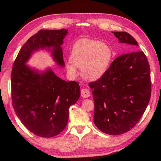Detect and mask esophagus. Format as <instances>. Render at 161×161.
Here are the masks:
<instances>
[{"label": "esophagus", "mask_w": 161, "mask_h": 161, "mask_svg": "<svg viewBox=\"0 0 161 161\" xmlns=\"http://www.w3.org/2000/svg\"><path fill=\"white\" fill-rule=\"evenodd\" d=\"M80 94L82 97H84V98H87V97H89L90 96L91 92H90L89 90L83 88V89H82L80 91Z\"/></svg>", "instance_id": "34e87169"}]
</instances>
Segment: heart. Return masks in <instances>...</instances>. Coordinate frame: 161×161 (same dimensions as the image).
Listing matches in <instances>:
<instances>
[{
    "mask_svg": "<svg viewBox=\"0 0 161 161\" xmlns=\"http://www.w3.org/2000/svg\"><path fill=\"white\" fill-rule=\"evenodd\" d=\"M112 57L110 47L101 42L82 39L73 45L66 69L71 77L78 75L77 67L81 69L85 79L94 80L108 70Z\"/></svg>",
    "mask_w": 161,
    "mask_h": 161,
    "instance_id": "heart-1",
    "label": "heart"
}]
</instances>
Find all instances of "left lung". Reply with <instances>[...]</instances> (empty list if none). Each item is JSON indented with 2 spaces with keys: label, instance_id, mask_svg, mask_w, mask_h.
Listing matches in <instances>:
<instances>
[{
  "label": "left lung",
  "instance_id": "obj_1",
  "mask_svg": "<svg viewBox=\"0 0 161 161\" xmlns=\"http://www.w3.org/2000/svg\"><path fill=\"white\" fill-rule=\"evenodd\" d=\"M130 50L112 62L96 81L89 82L94 100V122L99 130L110 135L132 129L147 109L151 95L150 69L138 42L127 32H113Z\"/></svg>",
  "mask_w": 161,
  "mask_h": 161
}]
</instances>
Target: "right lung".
Returning <instances> with one entry per match:
<instances>
[{"label":"right lung","instance_id":"1","mask_svg":"<svg viewBox=\"0 0 161 161\" xmlns=\"http://www.w3.org/2000/svg\"><path fill=\"white\" fill-rule=\"evenodd\" d=\"M68 33L60 30H42L31 36L21 48L11 72V99L14 111L21 123L36 136L51 138L59 134L67 125L69 108L80 95L76 81L62 80L51 69L42 74L25 65L31 53L50 48L60 66H64L60 46Z\"/></svg>","mask_w":161,"mask_h":161}]
</instances>
